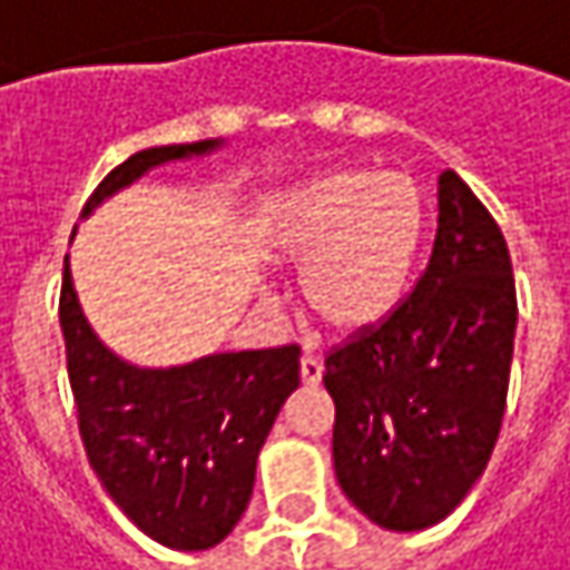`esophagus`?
<instances>
[{"label": "esophagus", "mask_w": 570, "mask_h": 570, "mask_svg": "<svg viewBox=\"0 0 570 570\" xmlns=\"http://www.w3.org/2000/svg\"><path fill=\"white\" fill-rule=\"evenodd\" d=\"M299 377H303V384L306 386H318L322 384V361H316V357H303L299 361Z\"/></svg>", "instance_id": "1"}]
</instances>
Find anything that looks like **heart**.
I'll return each mask as SVG.
<instances>
[{
	"label": "heart",
	"instance_id": "b5f03b06",
	"mask_svg": "<svg viewBox=\"0 0 570 570\" xmlns=\"http://www.w3.org/2000/svg\"><path fill=\"white\" fill-rule=\"evenodd\" d=\"M422 242V186L371 167H335L286 189L267 232L271 257L303 267V303L335 335L374 332L400 309Z\"/></svg>",
	"mask_w": 570,
	"mask_h": 570
}]
</instances>
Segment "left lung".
I'll use <instances>...</instances> for the list:
<instances>
[{"mask_svg": "<svg viewBox=\"0 0 570 570\" xmlns=\"http://www.w3.org/2000/svg\"><path fill=\"white\" fill-rule=\"evenodd\" d=\"M513 335L503 232L471 186L442 170L425 274L381 328L325 357L335 478L371 522L429 529L478 484L507 410Z\"/></svg>", "mask_w": 570, "mask_h": 570, "instance_id": "obj_1", "label": "left lung"}]
</instances>
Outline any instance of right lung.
Segmentation results:
<instances>
[{
	"mask_svg": "<svg viewBox=\"0 0 570 570\" xmlns=\"http://www.w3.org/2000/svg\"><path fill=\"white\" fill-rule=\"evenodd\" d=\"M216 148L222 138L131 154L96 186L83 216L154 167ZM60 328L86 458L106 493L167 549L218 546L248 510L261 445L299 386V348L206 354L180 367L128 364L86 322L70 257H63Z\"/></svg>",
	"mask_w": 570,
	"mask_h": 570,
	"instance_id": "obj_1",
	"label": "right lung"
}]
</instances>
